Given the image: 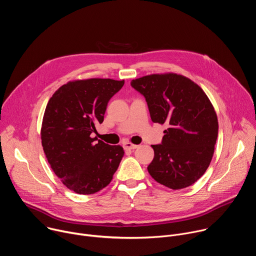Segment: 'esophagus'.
<instances>
[{"label": "esophagus", "mask_w": 256, "mask_h": 256, "mask_svg": "<svg viewBox=\"0 0 256 256\" xmlns=\"http://www.w3.org/2000/svg\"><path fill=\"white\" fill-rule=\"evenodd\" d=\"M138 147V144H132V142H126L124 144V148L126 150H134V149H136Z\"/></svg>", "instance_id": "esophagus-1"}]
</instances>
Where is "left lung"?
Returning a JSON list of instances; mask_svg holds the SVG:
<instances>
[{
	"instance_id": "left-lung-1",
	"label": "left lung",
	"mask_w": 256,
	"mask_h": 256,
	"mask_svg": "<svg viewBox=\"0 0 256 256\" xmlns=\"http://www.w3.org/2000/svg\"><path fill=\"white\" fill-rule=\"evenodd\" d=\"M148 104L153 122L167 124L161 144H152L150 175L160 184L181 190L208 169L218 138V118L202 89L176 74L150 75L130 82Z\"/></svg>"
}]
</instances>
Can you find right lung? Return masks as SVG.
<instances>
[{"instance_id":"1","label":"right lung","mask_w":256,"mask_h":256,"mask_svg":"<svg viewBox=\"0 0 256 256\" xmlns=\"http://www.w3.org/2000/svg\"><path fill=\"white\" fill-rule=\"evenodd\" d=\"M124 81L88 79L62 85L50 99L42 120V142L46 159L62 184L79 194L107 186L124 155L91 134L102 124L108 101Z\"/></svg>"}]
</instances>
